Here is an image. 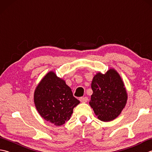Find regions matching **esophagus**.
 Masks as SVG:
<instances>
[{"label":"esophagus","mask_w":152,"mask_h":152,"mask_svg":"<svg viewBox=\"0 0 152 152\" xmlns=\"http://www.w3.org/2000/svg\"><path fill=\"white\" fill-rule=\"evenodd\" d=\"M80 101L81 102H83V103H85V102H87L88 101V98L87 97V96H83V97H80Z\"/></svg>","instance_id":"obj_1"}]
</instances>
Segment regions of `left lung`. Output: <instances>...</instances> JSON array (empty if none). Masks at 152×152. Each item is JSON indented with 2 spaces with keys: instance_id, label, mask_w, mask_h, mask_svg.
<instances>
[{
  "instance_id": "left-lung-1",
  "label": "left lung",
  "mask_w": 152,
  "mask_h": 152,
  "mask_svg": "<svg viewBox=\"0 0 152 152\" xmlns=\"http://www.w3.org/2000/svg\"><path fill=\"white\" fill-rule=\"evenodd\" d=\"M93 94L89 104L97 118L110 121L120 114L127 103V94L119 74L110 69L102 74L97 73L91 83Z\"/></svg>"
}]
</instances>
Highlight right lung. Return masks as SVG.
I'll use <instances>...</instances> for the list:
<instances>
[{"instance_id": "1", "label": "right lung", "mask_w": 152, "mask_h": 152, "mask_svg": "<svg viewBox=\"0 0 152 152\" xmlns=\"http://www.w3.org/2000/svg\"><path fill=\"white\" fill-rule=\"evenodd\" d=\"M34 101L42 117L57 126L69 120L74 108L80 103L65 82L53 72H48L38 85Z\"/></svg>"}]
</instances>
